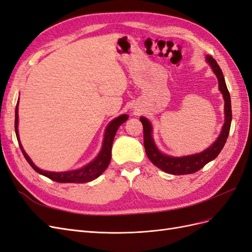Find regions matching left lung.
I'll list each match as a JSON object with an SVG mask.
<instances>
[{
  "mask_svg": "<svg viewBox=\"0 0 252 252\" xmlns=\"http://www.w3.org/2000/svg\"><path fill=\"white\" fill-rule=\"evenodd\" d=\"M207 62L211 66L213 72L216 73L217 78L219 80V88L220 93L223 94L224 101H225V124L223 125V129L220 131V134L217 141L213 143L209 148L204 150L201 154H196L192 156L182 157V158H173L163 155L159 151L156 144L154 142V139L151 136L152 127L149 123V121L146 118H140V121L143 124V130H144V147L145 151L148 158L152 162V164L158 167L159 169L167 173H171L175 175L180 174H190L194 173L202 169L203 167L209 163L212 159H215L220 150L223 149L224 145L227 141L228 134H229L230 125H231V101H230V94L229 91L227 89L225 79L222 70H220V66L218 65L217 61L210 56H207Z\"/></svg>",
  "mask_w": 252,
  "mask_h": 252,
  "instance_id": "8db88e82",
  "label": "left lung"
}]
</instances>
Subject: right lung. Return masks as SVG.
<instances>
[{"instance_id":"right-lung-1","label":"right lung","mask_w":252,"mask_h":252,"mask_svg":"<svg viewBox=\"0 0 252 252\" xmlns=\"http://www.w3.org/2000/svg\"><path fill=\"white\" fill-rule=\"evenodd\" d=\"M18 105L19 101L17 103L16 107V120H14V128H16V134L18 138V142L20 145V148L24 155L26 161L29 163V165L32 167V168L40 174L45 175L48 179L58 182V183H87L96 179L98 175H101L105 169L107 168L110 159H111V148H112V143L114 135H116L119 127L127 121L128 116L127 114H123V116H120L117 119L111 121L109 125L106 128L105 135H104V141H103V147L101 149V152L98 156L94 159L93 162L89 163L83 168L79 170H72V171H66V172H50V171H45L42 170L32 163V159L27 156L26 152L23 149L22 145L20 143L19 139V132H18V122H19V116H18Z\"/></svg>"}]
</instances>
